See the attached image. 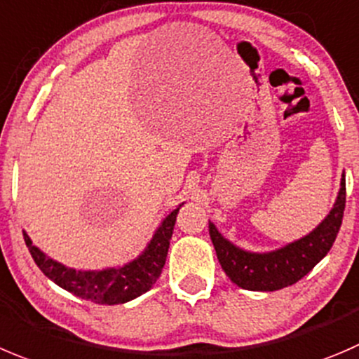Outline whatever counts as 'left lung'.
<instances>
[{
	"label": "left lung",
	"instance_id": "left-lung-1",
	"mask_svg": "<svg viewBox=\"0 0 359 359\" xmlns=\"http://www.w3.org/2000/svg\"><path fill=\"white\" fill-rule=\"evenodd\" d=\"M346 210V180L340 182L339 196L330 215L298 241L273 252H247L225 240L215 224L210 222V238L213 241L218 262L234 284L247 291H278L296 284L330 252L340 231Z\"/></svg>",
	"mask_w": 359,
	"mask_h": 359
}]
</instances>
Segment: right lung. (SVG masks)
<instances>
[{
  "label": "right lung",
  "instance_id": "obj_1",
  "mask_svg": "<svg viewBox=\"0 0 359 359\" xmlns=\"http://www.w3.org/2000/svg\"><path fill=\"white\" fill-rule=\"evenodd\" d=\"M182 206L183 204H180L176 210L170 211L163 218L148 247L137 259L125 266H119V268L98 269V271L68 268V266L47 257L39 247L33 245L26 233H24V241L43 275L53 280L61 289L88 299V302L98 303V305H119V303L130 302V299L148 292L158 280L163 264H165L177 211Z\"/></svg>",
  "mask_w": 359,
  "mask_h": 359
}]
</instances>
